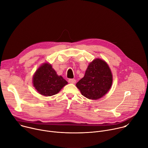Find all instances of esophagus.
Here are the masks:
<instances>
[{
	"label": "esophagus",
	"instance_id": "esophagus-1",
	"mask_svg": "<svg viewBox=\"0 0 148 148\" xmlns=\"http://www.w3.org/2000/svg\"><path fill=\"white\" fill-rule=\"evenodd\" d=\"M69 82L71 84H75L76 82V80L75 79H69Z\"/></svg>",
	"mask_w": 148,
	"mask_h": 148
}]
</instances>
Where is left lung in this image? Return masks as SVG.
<instances>
[{"mask_svg": "<svg viewBox=\"0 0 148 148\" xmlns=\"http://www.w3.org/2000/svg\"><path fill=\"white\" fill-rule=\"evenodd\" d=\"M112 84V74L107 63L96 58L90 63L85 75L76 86L83 96L90 99H98L108 92Z\"/></svg>", "mask_w": 148, "mask_h": 148, "instance_id": "obj_1", "label": "left lung"}]
</instances>
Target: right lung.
Here are the masks:
<instances>
[{
  "mask_svg": "<svg viewBox=\"0 0 148 148\" xmlns=\"http://www.w3.org/2000/svg\"><path fill=\"white\" fill-rule=\"evenodd\" d=\"M33 86L37 92L46 97L57 94L68 84L49 63H44L36 71L33 77Z\"/></svg>",
  "mask_w": 148,
  "mask_h": 148,
  "instance_id": "obj_1",
  "label": "right lung"
}]
</instances>
